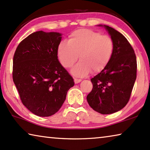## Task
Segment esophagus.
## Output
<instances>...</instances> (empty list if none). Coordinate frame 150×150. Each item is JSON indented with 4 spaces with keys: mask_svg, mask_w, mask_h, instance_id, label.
I'll return each mask as SVG.
<instances>
[{
    "mask_svg": "<svg viewBox=\"0 0 150 150\" xmlns=\"http://www.w3.org/2000/svg\"><path fill=\"white\" fill-rule=\"evenodd\" d=\"M81 81V79H74V82L75 83H80Z\"/></svg>",
    "mask_w": 150,
    "mask_h": 150,
    "instance_id": "obj_1",
    "label": "esophagus"
}]
</instances>
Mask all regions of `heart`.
Segmentation results:
<instances>
[{
	"label": "heart",
	"mask_w": 150,
	"mask_h": 150,
	"mask_svg": "<svg viewBox=\"0 0 150 150\" xmlns=\"http://www.w3.org/2000/svg\"><path fill=\"white\" fill-rule=\"evenodd\" d=\"M114 52L112 40L100 32L81 29L73 32L69 41H62L57 48V55L64 68H70L71 73L77 77H83L91 71L99 73L108 65Z\"/></svg>",
	"instance_id": "1"
}]
</instances>
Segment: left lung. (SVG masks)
I'll return each mask as SVG.
<instances>
[{
	"label": "left lung",
	"instance_id": "left-lung-1",
	"mask_svg": "<svg viewBox=\"0 0 150 150\" xmlns=\"http://www.w3.org/2000/svg\"><path fill=\"white\" fill-rule=\"evenodd\" d=\"M114 43L109 63L91 79L93 89L87 96L91 108L102 115L119 111L128 103L137 77V60L132 46L123 35L106 25Z\"/></svg>",
	"mask_w": 150,
	"mask_h": 150
}]
</instances>
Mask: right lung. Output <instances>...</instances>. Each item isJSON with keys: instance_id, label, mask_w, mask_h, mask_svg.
<instances>
[{"instance_id": "obj_1", "label": "right lung", "mask_w": 150, "mask_h": 150, "mask_svg": "<svg viewBox=\"0 0 150 150\" xmlns=\"http://www.w3.org/2000/svg\"><path fill=\"white\" fill-rule=\"evenodd\" d=\"M62 33L38 31L20 42L13 57V79L22 103L39 117L61 108L73 77L58 59Z\"/></svg>"}]
</instances>
